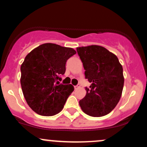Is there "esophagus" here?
Segmentation results:
<instances>
[{"instance_id": "34e87169", "label": "esophagus", "mask_w": 147, "mask_h": 147, "mask_svg": "<svg viewBox=\"0 0 147 147\" xmlns=\"http://www.w3.org/2000/svg\"><path fill=\"white\" fill-rule=\"evenodd\" d=\"M79 87H80V85H79V84H78V85L77 86H75V90H77V89H78Z\"/></svg>"}]
</instances>
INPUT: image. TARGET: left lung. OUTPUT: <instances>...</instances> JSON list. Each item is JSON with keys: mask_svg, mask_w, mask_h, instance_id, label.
I'll return each mask as SVG.
<instances>
[{"mask_svg": "<svg viewBox=\"0 0 147 147\" xmlns=\"http://www.w3.org/2000/svg\"><path fill=\"white\" fill-rule=\"evenodd\" d=\"M85 77L91 83L79 101L82 110L92 117H102L115 109L122 96L124 78L118 58L107 49L92 45L77 48Z\"/></svg>", "mask_w": 147, "mask_h": 147, "instance_id": "1", "label": "left lung"}]
</instances>
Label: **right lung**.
I'll use <instances>...</instances> for the list:
<instances>
[{"label":"right lung","instance_id":"obj_1","mask_svg":"<svg viewBox=\"0 0 147 147\" xmlns=\"http://www.w3.org/2000/svg\"><path fill=\"white\" fill-rule=\"evenodd\" d=\"M76 51L55 43H44L25 57L21 66V85L27 103L37 114L55 115L61 111L73 92L71 84H59L67 60Z\"/></svg>","mask_w":147,"mask_h":147}]
</instances>
